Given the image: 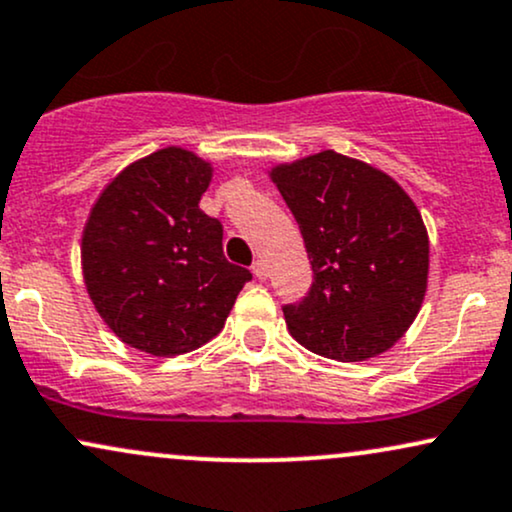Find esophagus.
<instances>
[{"label":"esophagus","mask_w":512,"mask_h":512,"mask_svg":"<svg viewBox=\"0 0 512 512\" xmlns=\"http://www.w3.org/2000/svg\"><path fill=\"white\" fill-rule=\"evenodd\" d=\"M252 274H255L257 279H267V267H264L262 260L252 262Z\"/></svg>","instance_id":"obj_1"}]
</instances>
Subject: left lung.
Masks as SVG:
<instances>
[{
    "mask_svg": "<svg viewBox=\"0 0 512 512\" xmlns=\"http://www.w3.org/2000/svg\"><path fill=\"white\" fill-rule=\"evenodd\" d=\"M272 178L315 274L305 298L283 305L291 336L341 362L389 350L427 291L429 240L415 202L393 178L331 150Z\"/></svg>",
    "mask_w": 512,
    "mask_h": 512,
    "instance_id": "obj_1",
    "label": "left lung"
}]
</instances>
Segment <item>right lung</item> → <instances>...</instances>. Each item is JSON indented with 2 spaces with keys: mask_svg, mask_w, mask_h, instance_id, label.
Segmentation results:
<instances>
[{
  "mask_svg": "<svg viewBox=\"0 0 512 512\" xmlns=\"http://www.w3.org/2000/svg\"><path fill=\"white\" fill-rule=\"evenodd\" d=\"M212 169L166 147L123 169L83 233L85 286L109 329L150 355L217 336L252 279L224 257V226L200 209Z\"/></svg>",
  "mask_w": 512,
  "mask_h": 512,
  "instance_id": "right-lung-1",
  "label": "right lung"
}]
</instances>
